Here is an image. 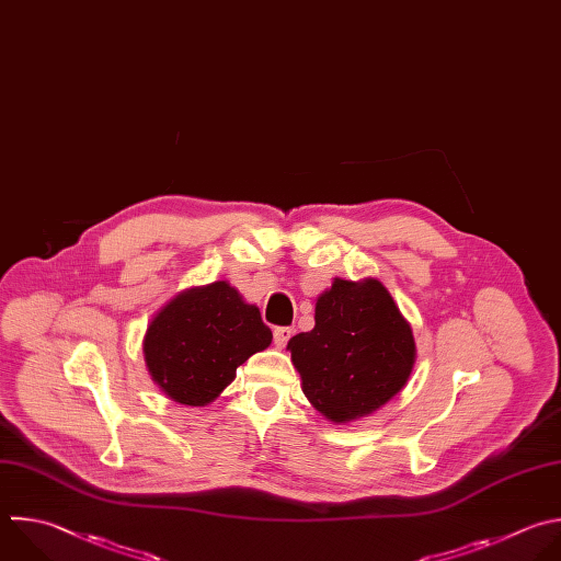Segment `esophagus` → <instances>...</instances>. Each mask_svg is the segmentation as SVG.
Returning a JSON list of instances; mask_svg holds the SVG:
<instances>
[{"label":"esophagus","mask_w":561,"mask_h":561,"mask_svg":"<svg viewBox=\"0 0 561 561\" xmlns=\"http://www.w3.org/2000/svg\"><path fill=\"white\" fill-rule=\"evenodd\" d=\"M293 334H295V330H293L290 325H282V328H275V332H273L275 345H277V347H284Z\"/></svg>","instance_id":"34e87169"}]
</instances>
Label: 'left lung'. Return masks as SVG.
<instances>
[{"label":"left lung","instance_id":"obj_1","mask_svg":"<svg viewBox=\"0 0 561 561\" xmlns=\"http://www.w3.org/2000/svg\"><path fill=\"white\" fill-rule=\"evenodd\" d=\"M293 365L310 405L336 425L375 414L410 381L416 341L390 290L375 277H334L314 304V328L295 334Z\"/></svg>","mask_w":561,"mask_h":561}]
</instances>
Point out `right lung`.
Listing matches in <instances>:
<instances>
[{"mask_svg":"<svg viewBox=\"0 0 561 561\" xmlns=\"http://www.w3.org/2000/svg\"><path fill=\"white\" fill-rule=\"evenodd\" d=\"M271 341L260 308L247 304L229 282H214L178 293L151 317L142 356L151 381L171 401L205 408Z\"/></svg>","mask_w":561,"mask_h":561,"instance_id":"obj_1","label":"right lung"}]
</instances>
